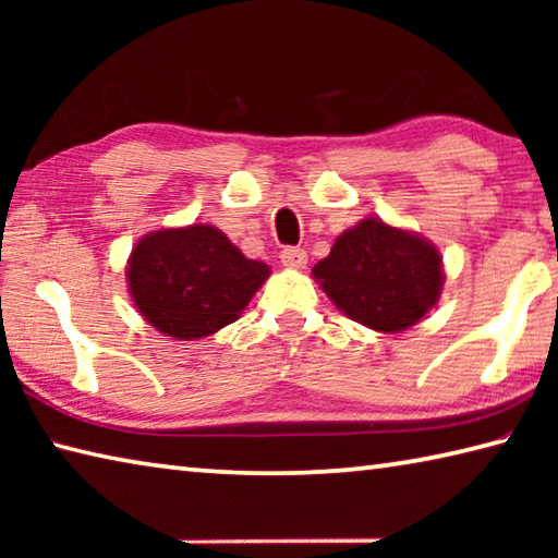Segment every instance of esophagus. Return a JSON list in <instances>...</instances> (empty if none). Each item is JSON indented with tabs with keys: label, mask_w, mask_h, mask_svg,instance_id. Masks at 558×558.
<instances>
[{
	"label": "esophagus",
	"mask_w": 558,
	"mask_h": 558,
	"mask_svg": "<svg viewBox=\"0 0 558 558\" xmlns=\"http://www.w3.org/2000/svg\"><path fill=\"white\" fill-rule=\"evenodd\" d=\"M280 263L282 266H288V268H305V263H307V253L302 251V248H282L280 251Z\"/></svg>",
	"instance_id": "esophagus-1"
}]
</instances>
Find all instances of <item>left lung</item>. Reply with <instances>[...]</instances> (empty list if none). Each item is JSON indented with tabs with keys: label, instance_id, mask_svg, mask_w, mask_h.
I'll return each instance as SVG.
<instances>
[{
	"label": "left lung",
	"instance_id": "left-lung-1",
	"mask_svg": "<svg viewBox=\"0 0 558 558\" xmlns=\"http://www.w3.org/2000/svg\"><path fill=\"white\" fill-rule=\"evenodd\" d=\"M313 278L349 319L376 332L421 323L446 280L436 245L374 216L339 235Z\"/></svg>",
	"mask_w": 558,
	"mask_h": 558
}]
</instances>
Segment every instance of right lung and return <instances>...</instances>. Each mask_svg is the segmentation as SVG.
Listing matches in <instances>:
<instances>
[{"mask_svg":"<svg viewBox=\"0 0 558 558\" xmlns=\"http://www.w3.org/2000/svg\"><path fill=\"white\" fill-rule=\"evenodd\" d=\"M268 276L266 263L245 258L211 223L147 233L128 260L140 315L182 342L235 323Z\"/></svg>","mask_w":558,"mask_h":558,"instance_id":"1","label":"right lung"}]
</instances>
